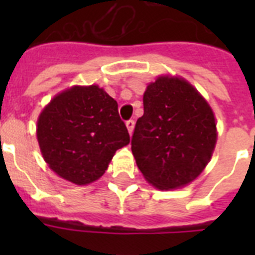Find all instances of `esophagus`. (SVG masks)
I'll return each instance as SVG.
<instances>
[{"label": "esophagus", "mask_w": 255, "mask_h": 255, "mask_svg": "<svg viewBox=\"0 0 255 255\" xmlns=\"http://www.w3.org/2000/svg\"><path fill=\"white\" fill-rule=\"evenodd\" d=\"M126 126H127L129 135H132V132H133V128H135V120H132V119L127 120V122H126Z\"/></svg>", "instance_id": "1"}]
</instances>
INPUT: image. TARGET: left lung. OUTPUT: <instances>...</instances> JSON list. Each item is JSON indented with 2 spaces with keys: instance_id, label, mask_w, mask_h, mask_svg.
<instances>
[{
  "instance_id": "8db88e82",
  "label": "left lung",
  "mask_w": 255,
  "mask_h": 255,
  "mask_svg": "<svg viewBox=\"0 0 255 255\" xmlns=\"http://www.w3.org/2000/svg\"><path fill=\"white\" fill-rule=\"evenodd\" d=\"M131 149L140 172L159 189L193 181L209 163L217 132L212 108L188 82L161 77L143 96Z\"/></svg>"
}]
</instances>
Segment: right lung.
Segmentation results:
<instances>
[{
    "label": "right lung",
    "instance_id": "1",
    "mask_svg": "<svg viewBox=\"0 0 255 255\" xmlns=\"http://www.w3.org/2000/svg\"><path fill=\"white\" fill-rule=\"evenodd\" d=\"M37 137L49 167L78 185L103 176L115 152L129 143L116 100L98 86L55 96L39 115Z\"/></svg>",
    "mask_w": 255,
    "mask_h": 255
}]
</instances>
